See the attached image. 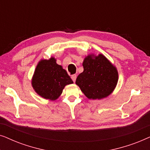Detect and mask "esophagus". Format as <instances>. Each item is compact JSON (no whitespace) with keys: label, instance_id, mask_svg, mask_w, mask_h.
I'll use <instances>...</instances> for the list:
<instances>
[{"label":"esophagus","instance_id":"34e87169","mask_svg":"<svg viewBox=\"0 0 150 150\" xmlns=\"http://www.w3.org/2000/svg\"><path fill=\"white\" fill-rule=\"evenodd\" d=\"M71 79H72V81H74V82L76 81V74L71 75Z\"/></svg>","mask_w":150,"mask_h":150}]
</instances>
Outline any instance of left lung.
<instances>
[{"label": "left lung", "instance_id": "obj_1", "mask_svg": "<svg viewBox=\"0 0 150 150\" xmlns=\"http://www.w3.org/2000/svg\"><path fill=\"white\" fill-rule=\"evenodd\" d=\"M84 70L76 84L89 99H102L113 91L118 81L116 67L104 56L89 54L83 63Z\"/></svg>", "mask_w": 150, "mask_h": 150}]
</instances>
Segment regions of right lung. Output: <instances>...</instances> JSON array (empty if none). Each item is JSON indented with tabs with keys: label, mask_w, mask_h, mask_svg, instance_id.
Wrapping results in <instances>:
<instances>
[{
	"label": "right lung",
	"mask_w": 150,
	"mask_h": 150,
	"mask_svg": "<svg viewBox=\"0 0 150 150\" xmlns=\"http://www.w3.org/2000/svg\"><path fill=\"white\" fill-rule=\"evenodd\" d=\"M73 81L65 69L56 63V59H42L37 65L32 79V86L41 97L55 100L62 93L65 86Z\"/></svg>",
	"instance_id": "1"
}]
</instances>
